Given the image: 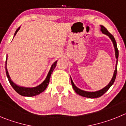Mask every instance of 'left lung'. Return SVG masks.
Listing matches in <instances>:
<instances>
[{
    "label": "left lung",
    "instance_id": "8db88e82",
    "mask_svg": "<svg viewBox=\"0 0 126 126\" xmlns=\"http://www.w3.org/2000/svg\"><path fill=\"white\" fill-rule=\"evenodd\" d=\"M100 30L101 32H102V33L103 34H106L109 36L110 38L111 41L113 43V47H114V49H115V58H116V65H115V71L113 72V77H112V79L110 80V83L107 84V85L104 87L103 88L101 89V90H98V91H96V92H86V91H84V90H82L81 89L78 88L73 83V79L71 78V84H72V86H73V89L74 90L76 93L77 94H78L79 95H81L82 96H84V97L89 98H98L100 97L101 96H102L103 94H104L105 92H107L108 91L110 88L112 86V84H113L114 81H115V78H116V75H117V62H118V57H119V51H118L117 46V43L115 42V40L114 38V37L113 36L112 34H111L110 33L108 32V30H107L103 26H100Z\"/></svg>",
    "mask_w": 126,
    "mask_h": 126
}]
</instances>
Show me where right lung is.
<instances>
[{"label": "right lung", "mask_w": 126, "mask_h": 126, "mask_svg": "<svg viewBox=\"0 0 126 126\" xmlns=\"http://www.w3.org/2000/svg\"><path fill=\"white\" fill-rule=\"evenodd\" d=\"M19 29L20 27L16 31L15 33H14V37L16 36V34L17 32L19 30ZM7 55L6 62H5V73H6L7 77V79H8L9 81L10 84L12 86V87L14 88V90H15L16 92H17L18 94H19L20 95H21V96H28V97L36 96V95L40 94L41 93H42V92L45 91V89H46L47 87L48 86V84L49 83L51 74H52L53 69H54L55 67H56L57 62V61H56L52 64V66H51L49 72H48L47 76L46 78H45V79L40 84H39L38 86H36L35 87L30 88L24 87V86H19L13 82V80L11 79V77H10L8 71H7Z\"/></svg>", "instance_id": "1"}]
</instances>
